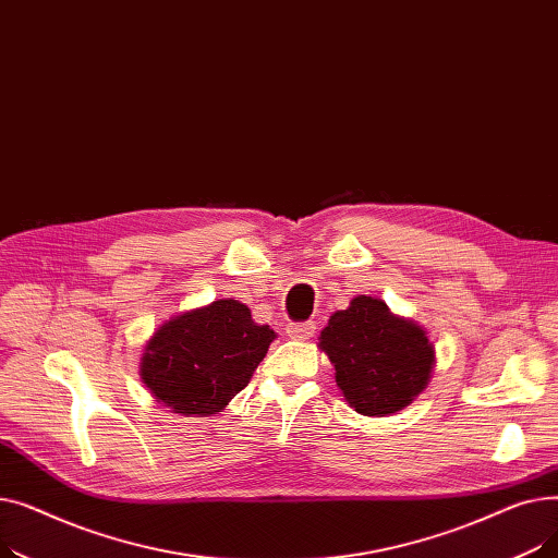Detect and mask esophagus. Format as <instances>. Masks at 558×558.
Segmentation results:
<instances>
[{
    "label": "esophagus",
    "mask_w": 558,
    "mask_h": 558,
    "mask_svg": "<svg viewBox=\"0 0 558 558\" xmlns=\"http://www.w3.org/2000/svg\"><path fill=\"white\" fill-rule=\"evenodd\" d=\"M316 332V326L312 320H303V324H289L287 326V337H291L294 341H307L312 339Z\"/></svg>",
    "instance_id": "1"
}]
</instances>
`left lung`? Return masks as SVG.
<instances>
[{"label": "left lung", "instance_id": "8db88e82", "mask_svg": "<svg viewBox=\"0 0 558 558\" xmlns=\"http://www.w3.org/2000/svg\"><path fill=\"white\" fill-rule=\"evenodd\" d=\"M318 348L330 357L343 398L362 416H391L412 404L436 364L427 332L371 296L335 312Z\"/></svg>", "mask_w": 558, "mask_h": 558}]
</instances>
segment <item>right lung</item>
<instances>
[{"label":"right lung","mask_w":558,"mask_h":558,"mask_svg":"<svg viewBox=\"0 0 558 558\" xmlns=\"http://www.w3.org/2000/svg\"><path fill=\"white\" fill-rule=\"evenodd\" d=\"M276 332L232 299L171 316L140 362L142 383L173 414L213 416L238 396L267 355Z\"/></svg>","instance_id":"1"}]
</instances>
